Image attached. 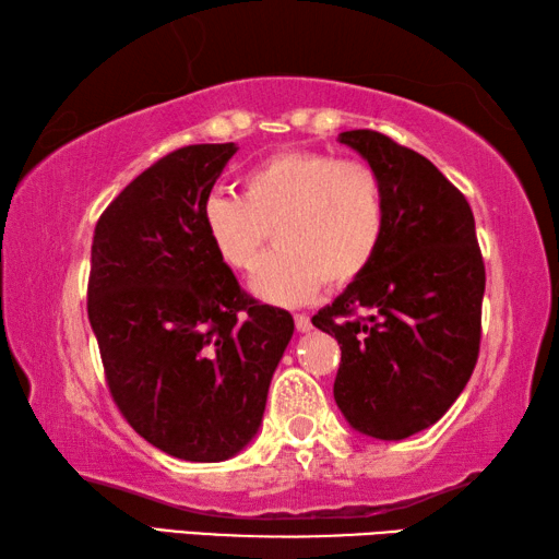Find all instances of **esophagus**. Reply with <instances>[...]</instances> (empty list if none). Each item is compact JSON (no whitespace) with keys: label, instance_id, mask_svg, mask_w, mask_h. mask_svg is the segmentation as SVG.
I'll return each mask as SVG.
<instances>
[{"label":"esophagus","instance_id":"1","mask_svg":"<svg viewBox=\"0 0 559 559\" xmlns=\"http://www.w3.org/2000/svg\"><path fill=\"white\" fill-rule=\"evenodd\" d=\"M296 328L298 333H308V330L313 328V323H310V318L306 313H296Z\"/></svg>","mask_w":559,"mask_h":559}]
</instances>
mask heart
<instances>
[{
  "instance_id": "b5f03b06",
  "label": "heart",
  "mask_w": 559,
  "mask_h": 559,
  "mask_svg": "<svg viewBox=\"0 0 559 559\" xmlns=\"http://www.w3.org/2000/svg\"><path fill=\"white\" fill-rule=\"evenodd\" d=\"M202 224L231 271H253L269 229L278 246L253 278L271 302H300L320 283L345 286L374 261L386 231V197L365 159L288 150L241 177V197L212 192Z\"/></svg>"
}]
</instances>
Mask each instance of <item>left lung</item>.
<instances>
[{
    "label": "left lung",
    "instance_id": "left-lung-1",
    "mask_svg": "<svg viewBox=\"0 0 559 559\" xmlns=\"http://www.w3.org/2000/svg\"><path fill=\"white\" fill-rule=\"evenodd\" d=\"M386 197L374 261L313 316L335 335V402L349 427L400 441L437 424L471 380L480 347L486 266L473 212L427 157L377 130L340 132Z\"/></svg>",
    "mask_w": 559,
    "mask_h": 559
}]
</instances>
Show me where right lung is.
I'll return each mask as SVG.
<instances>
[{"label":"right lung","mask_w":559,"mask_h":559,"mask_svg":"<svg viewBox=\"0 0 559 559\" xmlns=\"http://www.w3.org/2000/svg\"><path fill=\"white\" fill-rule=\"evenodd\" d=\"M234 143L159 157L100 214L88 320L112 402L140 437L185 461H224L261 427L293 335L288 310L246 293L206 239L202 204Z\"/></svg>","instance_id":"1"}]
</instances>
